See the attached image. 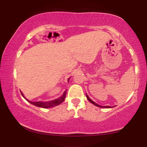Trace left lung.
<instances>
[{
  "label": "left lung",
  "mask_w": 147,
  "mask_h": 147,
  "mask_svg": "<svg viewBox=\"0 0 147 147\" xmlns=\"http://www.w3.org/2000/svg\"><path fill=\"white\" fill-rule=\"evenodd\" d=\"M86 97H87L88 100L89 102H90V103H92V104H93L94 105H95L96 106H98V107H100V108H111V106H99V104H96V103H95V102H93V101H92V99H90V97H88V95L87 94H86Z\"/></svg>",
  "instance_id": "left-lung-1"
}]
</instances>
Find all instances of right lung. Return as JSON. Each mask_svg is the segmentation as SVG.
<instances>
[{
  "label": "right lung",
  "instance_id": "right-lung-1",
  "mask_svg": "<svg viewBox=\"0 0 147 147\" xmlns=\"http://www.w3.org/2000/svg\"><path fill=\"white\" fill-rule=\"evenodd\" d=\"M69 79L70 78L68 79V82H69ZM66 90L64 91L63 94L60 97H59V98H57L56 99H54V100H52V101H50V102H32V101H29L25 97L23 96V93L21 92L22 95H23V97H24V98L26 99L27 101H28L30 104H33V105L36 106H38V107H41V108H44V109H48V108H52V107H54V106H58L59 104H60L61 103H62L64 101V99L65 98V95H66Z\"/></svg>",
  "mask_w": 147,
  "mask_h": 147
}]
</instances>
